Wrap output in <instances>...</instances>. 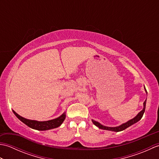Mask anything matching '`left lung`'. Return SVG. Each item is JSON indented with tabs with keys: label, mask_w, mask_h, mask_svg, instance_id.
<instances>
[{
	"label": "left lung",
	"mask_w": 159,
	"mask_h": 159,
	"mask_svg": "<svg viewBox=\"0 0 159 159\" xmlns=\"http://www.w3.org/2000/svg\"><path fill=\"white\" fill-rule=\"evenodd\" d=\"M145 91H146V92H147V91L145 88ZM146 100H145V102H143V109L142 111H141L140 112L138 113L137 116L134 117L133 119H132L129 121H128L127 122L122 124L121 125L119 126H116V127H109V126H103L101 124H100L99 122H98L96 121H94L93 120H92V122L93 123L94 125H96L97 127H98L100 129H103V130H111V131H115V132H120V131H122L126 129L128 127H129L132 125L137 123L138 121H139L141 117H143V113L145 112V109H146Z\"/></svg>",
	"instance_id": "obj_1"
}]
</instances>
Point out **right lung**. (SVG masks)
<instances>
[{"mask_svg":"<svg viewBox=\"0 0 159 159\" xmlns=\"http://www.w3.org/2000/svg\"><path fill=\"white\" fill-rule=\"evenodd\" d=\"M13 112L15 114V116L18 117L20 121H22L24 124H25L26 126L33 128V129H35L38 130H47L59 127L66 119V113H63L61 116H59V117L55 118V119L44 121H39L36 120H31L26 119V118L19 116V115L16 113L13 110Z\"/></svg>","mask_w":159,"mask_h":159,"instance_id":"obj_1","label":"right lung"}]
</instances>
